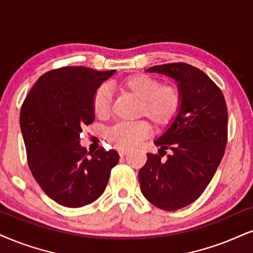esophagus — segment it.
<instances>
[{
	"label": "esophagus",
	"instance_id": "34e87169",
	"mask_svg": "<svg viewBox=\"0 0 253 253\" xmlns=\"http://www.w3.org/2000/svg\"><path fill=\"white\" fill-rule=\"evenodd\" d=\"M127 152L129 151H127L126 149H118V155H120L121 157H124V156L127 155Z\"/></svg>",
	"mask_w": 253,
	"mask_h": 253
}]
</instances>
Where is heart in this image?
Instances as JSON below:
<instances>
[{
	"label": "heart",
	"mask_w": 253,
	"mask_h": 253,
	"mask_svg": "<svg viewBox=\"0 0 253 253\" xmlns=\"http://www.w3.org/2000/svg\"><path fill=\"white\" fill-rule=\"evenodd\" d=\"M120 91L138 99L136 117L148 120L156 130L170 126L178 116L183 103L182 90L174 83H161L157 77L148 74H131L116 82ZM111 95L107 86L101 85L91 98L92 112L97 118L108 117ZM150 133V126L144 120L131 123H117L105 133L109 143L118 149H130Z\"/></svg>",
	"instance_id": "obj_1"
}]
</instances>
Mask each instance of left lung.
Returning a JSON list of instances; mask_svg holds the SVG:
<instances>
[{
  "mask_svg": "<svg viewBox=\"0 0 253 253\" xmlns=\"http://www.w3.org/2000/svg\"><path fill=\"white\" fill-rule=\"evenodd\" d=\"M148 71L176 80L183 103L171 126L156 139L158 155L146 154L148 161L138 173L141 191L162 210H179L204 192L225 152V98L207 74L188 63L155 65Z\"/></svg>",
  "mask_w": 253,
  "mask_h": 253,
  "instance_id": "left-lung-1",
  "label": "left lung"
}]
</instances>
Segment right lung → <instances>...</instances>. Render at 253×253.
Returning <instances> with one entry per match:
<instances>
[{"label": "right lung", "instance_id": "right-lung-1", "mask_svg": "<svg viewBox=\"0 0 253 253\" xmlns=\"http://www.w3.org/2000/svg\"><path fill=\"white\" fill-rule=\"evenodd\" d=\"M115 70L63 67L40 77L23 101L21 131L27 161L41 189L67 208L91 204L104 192L115 150L103 146L95 154L80 144L84 126L93 122L91 98Z\"/></svg>", "mask_w": 253, "mask_h": 253}]
</instances>
